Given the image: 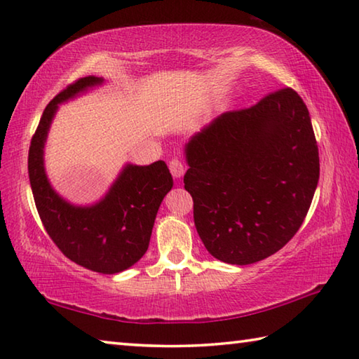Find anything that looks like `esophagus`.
<instances>
[{
	"instance_id": "obj_1",
	"label": "esophagus",
	"mask_w": 359,
	"mask_h": 359,
	"mask_svg": "<svg viewBox=\"0 0 359 359\" xmlns=\"http://www.w3.org/2000/svg\"><path fill=\"white\" fill-rule=\"evenodd\" d=\"M169 171H171L174 179H180L182 175H184L185 169H184V165H182V163L177 158H174V160L169 161Z\"/></svg>"
}]
</instances>
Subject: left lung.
Wrapping results in <instances>:
<instances>
[{
    "instance_id": "1",
    "label": "left lung",
    "mask_w": 359,
    "mask_h": 359,
    "mask_svg": "<svg viewBox=\"0 0 359 359\" xmlns=\"http://www.w3.org/2000/svg\"><path fill=\"white\" fill-rule=\"evenodd\" d=\"M184 151L194 226L215 259L259 262L303 224L320 165L309 111L293 89L218 116Z\"/></svg>"
}]
</instances>
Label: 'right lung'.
<instances>
[{
  "label": "right lung",
  "instance_id": "right-lung-1",
  "mask_svg": "<svg viewBox=\"0 0 359 359\" xmlns=\"http://www.w3.org/2000/svg\"><path fill=\"white\" fill-rule=\"evenodd\" d=\"M102 84L105 80L100 76H84L48 103L32 136L28 172L39 217L64 256L93 271L114 275L146 254L161 201L172 188V175L161 160L147 166L126 163L105 196L88 205L74 204L55 190L45 169L51 122L60 105Z\"/></svg>",
  "mask_w": 359,
  "mask_h": 359
}]
</instances>
